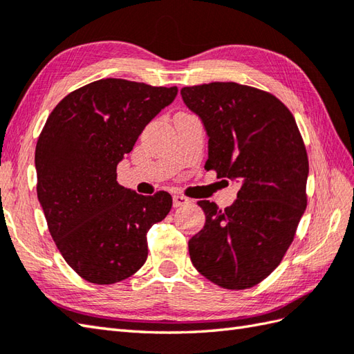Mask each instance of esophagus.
<instances>
[{"label":"esophagus","instance_id":"34e87169","mask_svg":"<svg viewBox=\"0 0 354 354\" xmlns=\"http://www.w3.org/2000/svg\"><path fill=\"white\" fill-rule=\"evenodd\" d=\"M189 202H190V199L183 196V194H175V196H173V207H175V208L189 204Z\"/></svg>","mask_w":354,"mask_h":354}]
</instances>
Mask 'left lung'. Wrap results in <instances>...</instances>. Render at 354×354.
<instances>
[{"instance_id": "obj_1", "label": "left lung", "mask_w": 354, "mask_h": 354, "mask_svg": "<svg viewBox=\"0 0 354 354\" xmlns=\"http://www.w3.org/2000/svg\"><path fill=\"white\" fill-rule=\"evenodd\" d=\"M181 95L208 133L205 169L242 184L225 209L198 202L205 225L189 240L192 263L223 289H250L280 265L307 207L303 137L288 106L263 89L212 82Z\"/></svg>"}]
</instances>
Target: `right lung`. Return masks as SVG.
Listing matches in <instances>:
<instances>
[{
  "mask_svg": "<svg viewBox=\"0 0 354 354\" xmlns=\"http://www.w3.org/2000/svg\"><path fill=\"white\" fill-rule=\"evenodd\" d=\"M178 94L102 79L65 95L36 142V193L65 261L84 280L114 284L147 259V232L171 208L167 192L141 196L117 181V164Z\"/></svg>",
  "mask_w": 354,
  "mask_h": 354,
  "instance_id": "obj_1",
  "label": "right lung"
}]
</instances>
